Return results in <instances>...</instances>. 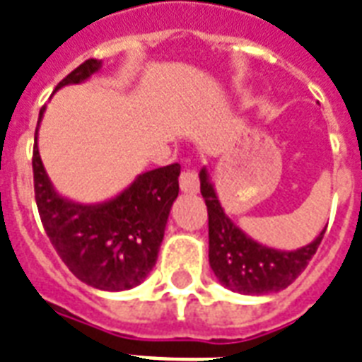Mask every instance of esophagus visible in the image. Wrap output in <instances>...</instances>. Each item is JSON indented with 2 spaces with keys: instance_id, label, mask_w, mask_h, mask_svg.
Listing matches in <instances>:
<instances>
[{
  "instance_id": "1",
  "label": "esophagus",
  "mask_w": 362,
  "mask_h": 362,
  "mask_svg": "<svg viewBox=\"0 0 362 362\" xmlns=\"http://www.w3.org/2000/svg\"><path fill=\"white\" fill-rule=\"evenodd\" d=\"M179 187L187 194H196L200 190V179H198V173L194 170H185L179 177Z\"/></svg>"
}]
</instances>
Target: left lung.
Returning a JSON list of instances; mask_svg holds the SVG:
<instances>
[{
    "instance_id": "obj_1",
    "label": "left lung",
    "mask_w": 362,
    "mask_h": 362,
    "mask_svg": "<svg viewBox=\"0 0 362 362\" xmlns=\"http://www.w3.org/2000/svg\"><path fill=\"white\" fill-rule=\"evenodd\" d=\"M200 192L209 221V266L221 285L240 295H268L287 288L312 260L327 230L295 251L266 247L226 215L207 168L200 170Z\"/></svg>"
}]
</instances>
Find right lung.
<instances>
[{"mask_svg":"<svg viewBox=\"0 0 362 362\" xmlns=\"http://www.w3.org/2000/svg\"><path fill=\"white\" fill-rule=\"evenodd\" d=\"M102 60H86L54 88L79 85L100 71ZM45 107L39 111L37 130ZM33 187L43 228L75 277L100 291H128L147 279L164 240L168 215L179 194V164L156 168L134 179L120 194L100 204H79L56 192L33 145Z\"/></svg>","mask_w":362,"mask_h":362,"instance_id":"obj_1","label":"right lung"}]
</instances>
